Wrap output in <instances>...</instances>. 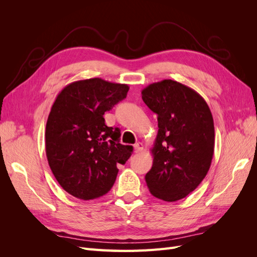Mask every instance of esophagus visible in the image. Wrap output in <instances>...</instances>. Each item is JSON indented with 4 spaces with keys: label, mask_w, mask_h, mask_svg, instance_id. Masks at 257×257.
<instances>
[{
    "label": "esophagus",
    "mask_w": 257,
    "mask_h": 257,
    "mask_svg": "<svg viewBox=\"0 0 257 257\" xmlns=\"http://www.w3.org/2000/svg\"><path fill=\"white\" fill-rule=\"evenodd\" d=\"M144 150V145L142 143H137L135 145V151L136 152H142Z\"/></svg>",
    "instance_id": "esophagus-1"
}]
</instances>
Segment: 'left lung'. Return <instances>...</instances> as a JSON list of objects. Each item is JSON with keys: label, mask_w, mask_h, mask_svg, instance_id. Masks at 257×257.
<instances>
[{"label": "left lung", "mask_w": 257, "mask_h": 257, "mask_svg": "<svg viewBox=\"0 0 257 257\" xmlns=\"http://www.w3.org/2000/svg\"><path fill=\"white\" fill-rule=\"evenodd\" d=\"M145 104L158 114L153 164L146 182L153 196L182 199L204 180L214 153V124L206 100L186 85L164 79L142 91Z\"/></svg>", "instance_id": "left-lung-1"}]
</instances>
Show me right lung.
Returning <instances> with one entry per match:
<instances>
[{"instance_id":"right-lung-1","label":"right lung","mask_w":257,"mask_h":257,"mask_svg":"<svg viewBox=\"0 0 257 257\" xmlns=\"http://www.w3.org/2000/svg\"><path fill=\"white\" fill-rule=\"evenodd\" d=\"M128 85L102 78L74 81L62 90L46 124V155L59 184L74 197L90 200L110 191L119 169L133 153L121 145L120 130L104 113L126 97Z\"/></svg>"}]
</instances>
